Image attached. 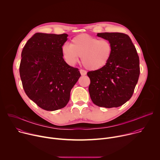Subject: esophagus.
<instances>
[{"instance_id": "1", "label": "esophagus", "mask_w": 160, "mask_h": 160, "mask_svg": "<svg viewBox=\"0 0 160 160\" xmlns=\"http://www.w3.org/2000/svg\"><path fill=\"white\" fill-rule=\"evenodd\" d=\"M80 73H81V75H82V76H84V75H85L87 74V72L85 71V70H80Z\"/></svg>"}]
</instances>
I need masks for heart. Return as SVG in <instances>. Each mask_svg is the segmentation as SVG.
<instances>
[{
  "label": "heart",
  "instance_id": "b5f03b06",
  "mask_svg": "<svg viewBox=\"0 0 160 160\" xmlns=\"http://www.w3.org/2000/svg\"><path fill=\"white\" fill-rule=\"evenodd\" d=\"M61 52L66 61L75 64L82 58L83 65L92 71L99 70L109 62L112 53V45L106 39H98L88 34L73 37L70 45H64Z\"/></svg>",
  "mask_w": 160,
  "mask_h": 160
}]
</instances>
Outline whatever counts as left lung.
I'll use <instances>...</instances> for the list:
<instances>
[{
    "instance_id": "1",
    "label": "left lung",
    "mask_w": 160,
    "mask_h": 160,
    "mask_svg": "<svg viewBox=\"0 0 160 160\" xmlns=\"http://www.w3.org/2000/svg\"><path fill=\"white\" fill-rule=\"evenodd\" d=\"M97 36L111 43L112 53L106 66L87 73L90 80V96L99 107L117 108L133 95L140 75L139 58L127 34L105 32Z\"/></svg>"
}]
</instances>
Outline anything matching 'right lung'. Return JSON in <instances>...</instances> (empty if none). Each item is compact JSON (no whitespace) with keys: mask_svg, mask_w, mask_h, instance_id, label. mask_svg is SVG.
Masks as SVG:
<instances>
[{"mask_svg":"<svg viewBox=\"0 0 160 160\" xmlns=\"http://www.w3.org/2000/svg\"><path fill=\"white\" fill-rule=\"evenodd\" d=\"M66 33H36L21 52L19 74L27 96L40 108L56 111L66 106L81 75L64 60L61 48Z\"/></svg>","mask_w":160,"mask_h":160,"instance_id":"obj_1","label":"right lung"}]
</instances>
